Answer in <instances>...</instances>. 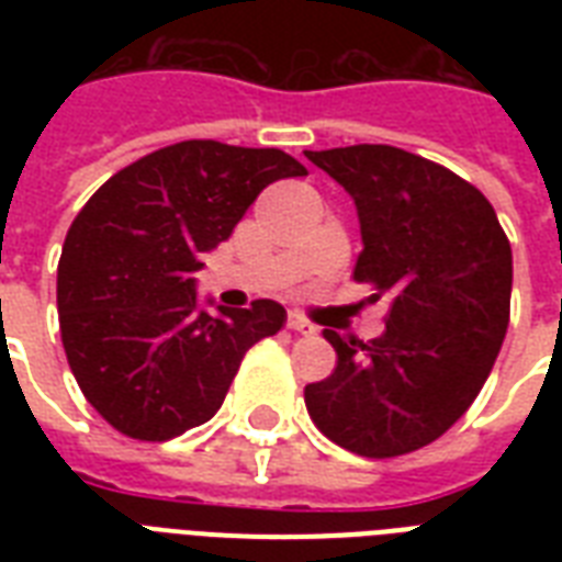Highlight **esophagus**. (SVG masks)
Segmentation results:
<instances>
[{"instance_id": "esophagus-1", "label": "esophagus", "mask_w": 562, "mask_h": 562, "mask_svg": "<svg viewBox=\"0 0 562 562\" xmlns=\"http://www.w3.org/2000/svg\"><path fill=\"white\" fill-rule=\"evenodd\" d=\"M285 326H289L291 333H297V335H315L317 333V326L312 324V321H306L303 315H297V312H291L289 321H285Z\"/></svg>"}]
</instances>
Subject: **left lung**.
Returning <instances> with one entry per match:
<instances>
[{"instance_id":"obj_1","label":"left lung","mask_w":562,"mask_h":562,"mask_svg":"<svg viewBox=\"0 0 562 562\" xmlns=\"http://www.w3.org/2000/svg\"><path fill=\"white\" fill-rule=\"evenodd\" d=\"M306 157L356 201L352 280L387 297L384 333L341 338L335 370L306 384L308 417L361 458L423 449L463 417L487 382L510 321L514 256L496 210L440 162L393 145Z\"/></svg>"}]
</instances>
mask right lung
Instances as JSON below:
<instances>
[{
	"mask_svg": "<svg viewBox=\"0 0 562 562\" xmlns=\"http://www.w3.org/2000/svg\"><path fill=\"white\" fill-rule=\"evenodd\" d=\"M280 148L187 139L139 157L83 203L57 262L66 361L92 408L134 440L162 443L221 408L238 364L285 308L198 312L192 273L256 194L303 178Z\"/></svg>",
	"mask_w": 562,
	"mask_h": 562,
	"instance_id": "right-lung-1",
	"label": "right lung"
}]
</instances>
